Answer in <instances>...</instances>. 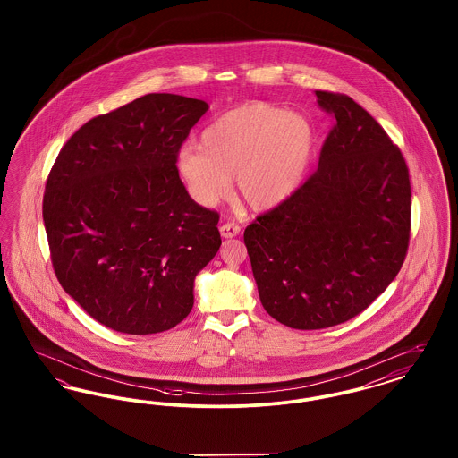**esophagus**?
Segmentation results:
<instances>
[{
    "mask_svg": "<svg viewBox=\"0 0 458 458\" xmlns=\"http://www.w3.org/2000/svg\"><path fill=\"white\" fill-rule=\"evenodd\" d=\"M241 225H237V223H225V225H221L219 226V233H221V237H225V239H232V237H237L239 233H241Z\"/></svg>",
    "mask_w": 458,
    "mask_h": 458,
    "instance_id": "1",
    "label": "esophagus"
}]
</instances>
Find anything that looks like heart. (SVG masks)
Masks as SVG:
<instances>
[{"label":"heart","instance_id":"b5f03b06","mask_svg":"<svg viewBox=\"0 0 458 458\" xmlns=\"http://www.w3.org/2000/svg\"><path fill=\"white\" fill-rule=\"evenodd\" d=\"M315 148L311 124L299 114L263 102L233 108L185 145L176 157L191 199L213 208L226 197L232 176L252 209L285 202L301 185Z\"/></svg>","mask_w":458,"mask_h":458}]
</instances>
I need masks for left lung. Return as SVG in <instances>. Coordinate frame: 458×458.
Returning a JSON list of instances; mask_svg holds the SVG:
<instances>
[{"instance_id": "8db88e82", "label": "left lung", "mask_w": 458, "mask_h": 458, "mask_svg": "<svg viewBox=\"0 0 458 458\" xmlns=\"http://www.w3.org/2000/svg\"><path fill=\"white\" fill-rule=\"evenodd\" d=\"M315 95L335 119L317 173L243 232L263 308L299 330L348 322L369 308L396 278L410 241L400 148L348 95Z\"/></svg>"}]
</instances>
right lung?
I'll return each instance as SVG.
<instances>
[{"label": "right lung", "instance_id": "obj_1", "mask_svg": "<svg viewBox=\"0 0 458 458\" xmlns=\"http://www.w3.org/2000/svg\"><path fill=\"white\" fill-rule=\"evenodd\" d=\"M209 106L150 93L93 117L62 147L47 180L43 221L55 275L112 330L173 328L193 282L219 250V215L190 199L176 157Z\"/></svg>", "mask_w": 458, "mask_h": 458}]
</instances>
